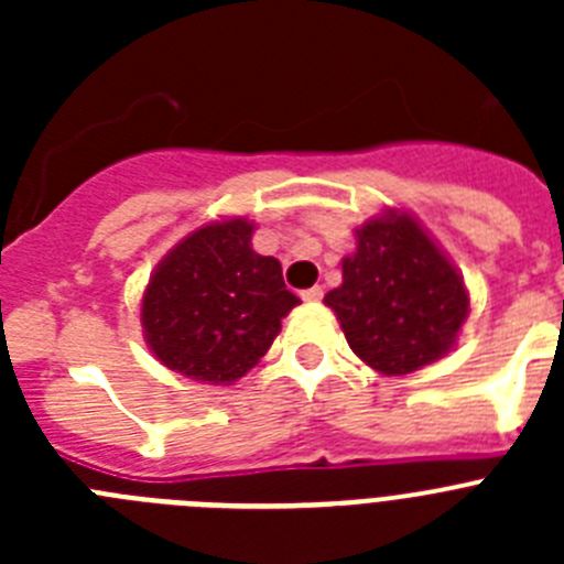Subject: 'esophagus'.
I'll return each instance as SVG.
<instances>
[{
    "instance_id": "esophagus-1",
    "label": "esophagus",
    "mask_w": 564,
    "mask_h": 564,
    "mask_svg": "<svg viewBox=\"0 0 564 564\" xmlns=\"http://www.w3.org/2000/svg\"><path fill=\"white\" fill-rule=\"evenodd\" d=\"M325 296V291H322V288H307V291H302V299H305V302H318V299Z\"/></svg>"
}]
</instances>
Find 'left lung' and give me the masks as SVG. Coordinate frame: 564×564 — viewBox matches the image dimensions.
I'll return each mask as SVG.
<instances>
[{
	"label": "left lung",
	"instance_id": "1",
	"mask_svg": "<svg viewBox=\"0 0 564 564\" xmlns=\"http://www.w3.org/2000/svg\"><path fill=\"white\" fill-rule=\"evenodd\" d=\"M341 285L325 296L350 350L383 376H406L455 347L468 316L460 273L415 217L387 212L356 231Z\"/></svg>",
	"mask_w": 564,
	"mask_h": 564
}]
</instances>
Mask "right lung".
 <instances>
[{
	"mask_svg": "<svg viewBox=\"0 0 564 564\" xmlns=\"http://www.w3.org/2000/svg\"><path fill=\"white\" fill-rule=\"evenodd\" d=\"M253 223H208L154 268L141 322L149 350L194 381L231 383L265 356L299 305L273 257L251 248Z\"/></svg>",
	"mask_w": 564,
	"mask_h": 564,
	"instance_id": "right-lung-1",
	"label": "right lung"
}]
</instances>
